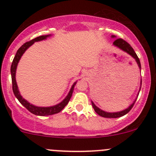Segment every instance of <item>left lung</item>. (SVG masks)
Wrapping results in <instances>:
<instances>
[{
	"label": "left lung",
	"instance_id": "obj_1",
	"mask_svg": "<svg viewBox=\"0 0 156 156\" xmlns=\"http://www.w3.org/2000/svg\"><path fill=\"white\" fill-rule=\"evenodd\" d=\"M115 37V35H112V37ZM113 44H114L115 46L118 47V48H119V49H121V50H122L123 51L126 52V53H128L129 55H130L132 57L134 58L135 60H136V62H137L139 68L141 69L140 62V59H139V58H138L137 55L136 54V53H135V51L133 50V49L132 48V47L130 46V45L129 44L127 41H125V40H123V39H122V38H118V39H115V41L113 42ZM140 82H141V84H142V80H141ZM138 95H139V94H138ZM136 99H137V97H136V100H134V102H133V103H132V104L130 105L128 108H126V109L123 110V111L118 112H107L103 111V110L100 109V108H99L98 107H97V106H96V105L94 104L93 102H91V103H92L93 108H94L95 112L99 115L102 116V117H104V118L115 119V118L122 117V116L126 115L127 112H130V110L133 108V105H134L135 102H136Z\"/></svg>",
	"mask_w": 156,
	"mask_h": 156
}]
</instances>
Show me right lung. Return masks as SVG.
<instances>
[{
    "mask_svg": "<svg viewBox=\"0 0 156 156\" xmlns=\"http://www.w3.org/2000/svg\"><path fill=\"white\" fill-rule=\"evenodd\" d=\"M49 36H50V34H48V35L39 36V37H35L34 39H32V40L30 41L26 42L24 44L22 45L20 48V49L17 50L16 53L15 57H14L13 60H12V65H11L10 68L11 78H12V91H13V94L14 95H15V97L18 99V100L20 102V103L27 108L30 112H31L32 114L40 116H46L50 115L56 114V113H59L61 110L63 109L64 107L68 104L69 100H70L71 97H72V92H73L74 87H75V85L76 84V82L74 83V84L72 85V88H71L70 91H69L67 97H66L61 103H59V104L57 105H55V106H50V107H38V106H35L32 104H30L27 100H26L24 98H23V97L20 95V91H19L18 90V86H17L16 81V71L17 65H18L19 61L21 59V56H23V54L25 53V51H26L30 46H31L34 42L44 40V39H46L47 37H49Z\"/></svg>",
    "mask_w": 156,
    "mask_h": 156,
    "instance_id": "add662e5",
    "label": "right lung"
}]
</instances>
